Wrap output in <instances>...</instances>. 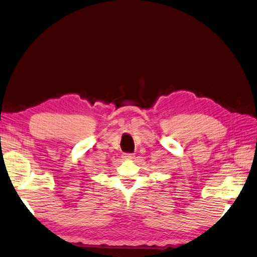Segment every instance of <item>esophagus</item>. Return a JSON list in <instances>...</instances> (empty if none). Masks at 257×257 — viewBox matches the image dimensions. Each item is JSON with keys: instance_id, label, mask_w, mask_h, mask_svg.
<instances>
[{"instance_id": "obj_1", "label": "esophagus", "mask_w": 257, "mask_h": 257, "mask_svg": "<svg viewBox=\"0 0 257 257\" xmlns=\"http://www.w3.org/2000/svg\"><path fill=\"white\" fill-rule=\"evenodd\" d=\"M122 157L124 160H133L135 157V154L134 153H123Z\"/></svg>"}]
</instances>
